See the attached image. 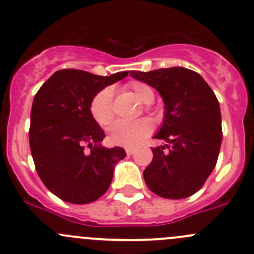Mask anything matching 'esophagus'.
Here are the masks:
<instances>
[{
	"instance_id": "1",
	"label": "esophagus",
	"mask_w": 254,
	"mask_h": 254,
	"mask_svg": "<svg viewBox=\"0 0 254 254\" xmlns=\"http://www.w3.org/2000/svg\"><path fill=\"white\" fill-rule=\"evenodd\" d=\"M125 151H127V155H132V153L135 152V148L134 147H130V146H127V147H125Z\"/></svg>"
}]
</instances>
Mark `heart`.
Segmentation results:
<instances>
[{
    "instance_id": "b5f03b06",
    "label": "heart",
    "mask_w": 254,
    "mask_h": 254,
    "mask_svg": "<svg viewBox=\"0 0 254 254\" xmlns=\"http://www.w3.org/2000/svg\"><path fill=\"white\" fill-rule=\"evenodd\" d=\"M135 97L143 104H150L155 99L153 89L143 82H132L127 86ZM91 113L101 127H107L114 119V104L113 92L106 88L99 92L91 103ZM152 131V124L148 119L135 120V122H117L112 125L108 132V139L112 143L123 146H135L141 142Z\"/></svg>"
}]
</instances>
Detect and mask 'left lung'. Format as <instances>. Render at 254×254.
Segmentation results:
<instances>
[{
  "label": "left lung",
  "mask_w": 254,
  "mask_h": 254,
  "mask_svg": "<svg viewBox=\"0 0 254 254\" xmlns=\"http://www.w3.org/2000/svg\"><path fill=\"white\" fill-rule=\"evenodd\" d=\"M130 76L153 87L165 103L162 125L153 139L166 143L152 148L153 158L143 171L146 186L166 199L193 195L219 157L222 129L216 96L198 72L181 66L131 71Z\"/></svg>",
  "instance_id": "8db88e82"
}]
</instances>
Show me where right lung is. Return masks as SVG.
<instances>
[{
	"label": "right lung",
	"mask_w": 254,
	"mask_h": 254,
	"mask_svg": "<svg viewBox=\"0 0 254 254\" xmlns=\"http://www.w3.org/2000/svg\"><path fill=\"white\" fill-rule=\"evenodd\" d=\"M127 73L98 76L66 68L56 71L35 94L30 151L40 179L61 200L88 204L101 198L111 186L117 163L127 156L119 146H102L106 134L92 117L91 103L102 89ZM86 144L89 153L84 151Z\"/></svg>",
	"instance_id": "right-lung-1"
}]
</instances>
